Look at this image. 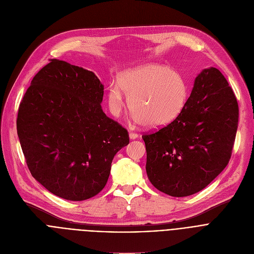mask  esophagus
I'll use <instances>...</instances> for the list:
<instances>
[{
	"instance_id": "esophagus-1",
	"label": "esophagus",
	"mask_w": 254,
	"mask_h": 254,
	"mask_svg": "<svg viewBox=\"0 0 254 254\" xmlns=\"http://www.w3.org/2000/svg\"><path fill=\"white\" fill-rule=\"evenodd\" d=\"M139 137V134L136 131H130L129 132V138L130 139H137Z\"/></svg>"
}]
</instances>
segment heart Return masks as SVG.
<instances>
[{"instance_id":"heart-1","label":"heart","mask_w":254,"mask_h":254,"mask_svg":"<svg viewBox=\"0 0 254 254\" xmlns=\"http://www.w3.org/2000/svg\"><path fill=\"white\" fill-rule=\"evenodd\" d=\"M111 84L107 102L111 113L120 116L125 108V96L128 109L137 123L150 127L172 123L183 110L187 100V86L178 72L158 64L140 65L118 77Z\"/></svg>"}]
</instances>
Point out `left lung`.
Segmentation results:
<instances>
[{
	"label": "left lung",
	"instance_id": "left-lung-1",
	"mask_svg": "<svg viewBox=\"0 0 254 254\" xmlns=\"http://www.w3.org/2000/svg\"><path fill=\"white\" fill-rule=\"evenodd\" d=\"M238 121L228 80L214 67L204 69L176 120L142 136L152 185L174 197L204 189L230 161Z\"/></svg>",
	"mask_w": 254,
	"mask_h": 254
}]
</instances>
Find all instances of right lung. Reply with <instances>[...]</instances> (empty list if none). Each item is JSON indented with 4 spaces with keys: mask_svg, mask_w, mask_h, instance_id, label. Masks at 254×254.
<instances>
[{
    "mask_svg": "<svg viewBox=\"0 0 254 254\" xmlns=\"http://www.w3.org/2000/svg\"><path fill=\"white\" fill-rule=\"evenodd\" d=\"M104 87L94 72L58 59L35 75L17 115L28 170L44 187L81 201L103 190L128 132L101 108Z\"/></svg>",
    "mask_w": 254,
    "mask_h": 254,
    "instance_id": "obj_1",
    "label": "right lung"
}]
</instances>
